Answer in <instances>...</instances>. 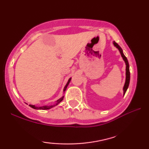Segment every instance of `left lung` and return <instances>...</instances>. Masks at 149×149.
Returning <instances> with one entry per match:
<instances>
[{
	"label": "left lung",
	"instance_id": "obj_1",
	"mask_svg": "<svg viewBox=\"0 0 149 149\" xmlns=\"http://www.w3.org/2000/svg\"><path fill=\"white\" fill-rule=\"evenodd\" d=\"M113 45H114V46L116 47V48L119 49L120 54H121V56L122 57V58H123V60H124V62H125V65H126V68H125V84H124L123 89V95H125V92H126V91H127L128 87H129V84H130V72L129 63H128V61H127V58H126V57L125 56V55L123 54V50H122V49H121V47H120L119 45H118L115 41H113Z\"/></svg>",
	"mask_w": 149,
	"mask_h": 149
}]
</instances>
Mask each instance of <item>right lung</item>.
I'll list each match as a JSON object with an SVG mask.
<instances>
[{
  "label": "right lung",
  "mask_w": 149,
  "mask_h": 149,
  "mask_svg": "<svg viewBox=\"0 0 149 149\" xmlns=\"http://www.w3.org/2000/svg\"><path fill=\"white\" fill-rule=\"evenodd\" d=\"M70 81H71V78H70V79H68V82H67L66 85H65V87H64V92H65V91L66 90L67 87H68V84H69V83H70ZM64 95H63L62 97H61L60 99H58V100L56 101V103L55 104H53V105H49V106H44V107H36V106H34V105H32V104H30L29 106H30V107H31V108H32V109H36V110H48V109H52L53 107H56V106H57L58 104H60V103L61 102H62V101L63 100V99H64Z\"/></svg>",
  "instance_id": "1"
}]
</instances>
